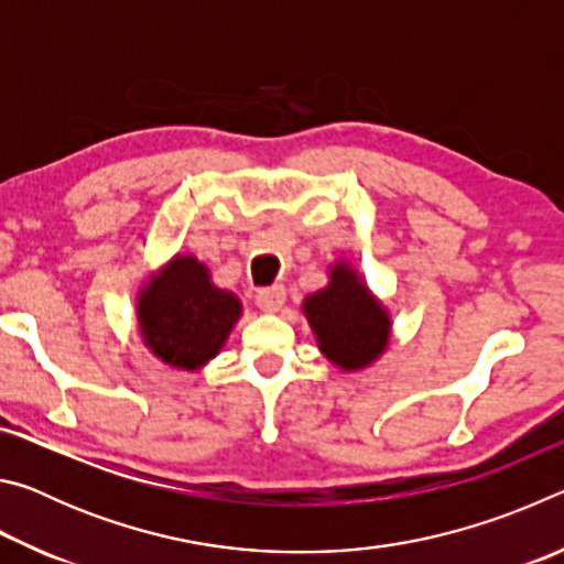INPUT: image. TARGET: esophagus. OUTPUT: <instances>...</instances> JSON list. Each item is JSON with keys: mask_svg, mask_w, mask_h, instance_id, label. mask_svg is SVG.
I'll use <instances>...</instances> for the list:
<instances>
[{"mask_svg": "<svg viewBox=\"0 0 564 564\" xmlns=\"http://www.w3.org/2000/svg\"><path fill=\"white\" fill-rule=\"evenodd\" d=\"M256 303H259V308L269 311V313L281 311L283 303H285V289H283V285H271V289H261L259 293H256Z\"/></svg>", "mask_w": 564, "mask_h": 564, "instance_id": "34e87169", "label": "esophagus"}]
</instances>
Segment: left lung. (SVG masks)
<instances>
[{
    "instance_id": "8db88e82",
    "label": "left lung",
    "mask_w": 564,
    "mask_h": 564,
    "mask_svg": "<svg viewBox=\"0 0 564 564\" xmlns=\"http://www.w3.org/2000/svg\"><path fill=\"white\" fill-rule=\"evenodd\" d=\"M303 311L323 356L343 370L370 366L388 346V313L348 265H333L330 285L308 295Z\"/></svg>"
}]
</instances>
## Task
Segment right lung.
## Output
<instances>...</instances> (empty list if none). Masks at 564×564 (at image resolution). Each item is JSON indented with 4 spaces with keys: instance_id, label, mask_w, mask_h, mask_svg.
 <instances>
[{
    "instance_id": "add662e5",
    "label": "right lung",
    "mask_w": 564,
    "mask_h": 564,
    "mask_svg": "<svg viewBox=\"0 0 564 564\" xmlns=\"http://www.w3.org/2000/svg\"><path fill=\"white\" fill-rule=\"evenodd\" d=\"M241 316L234 293L216 289L208 269L191 256H176L166 273L139 299V326L156 358L181 370L212 360Z\"/></svg>"
}]
</instances>
